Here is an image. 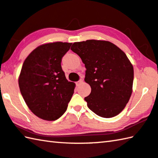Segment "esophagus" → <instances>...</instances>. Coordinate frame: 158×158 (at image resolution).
Instances as JSON below:
<instances>
[{
    "instance_id": "1",
    "label": "esophagus",
    "mask_w": 158,
    "mask_h": 158,
    "mask_svg": "<svg viewBox=\"0 0 158 158\" xmlns=\"http://www.w3.org/2000/svg\"><path fill=\"white\" fill-rule=\"evenodd\" d=\"M81 83H83V79H80L79 81H77V82L76 83V84H77V86H78V85H79L80 84H81Z\"/></svg>"
}]
</instances>
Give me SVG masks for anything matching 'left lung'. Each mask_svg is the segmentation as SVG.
<instances>
[{"mask_svg":"<svg viewBox=\"0 0 158 158\" xmlns=\"http://www.w3.org/2000/svg\"><path fill=\"white\" fill-rule=\"evenodd\" d=\"M71 50L86 68L85 81L91 93L84 99L97 115L110 118L124 110L133 91V65L120 48L111 42L87 40L75 42Z\"/></svg>","mask_w":158,"mask_h":158,"instance_id":"obj_1","label":"left lung"}]
</instances>
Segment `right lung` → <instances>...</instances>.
I'll list each match as a JSON object with an SVG mask.
<instances>
[{"label": "right lung", "instance_id": "1", "mask_svg": "<svg viewBox=\"0 0 158 158\" xmlns=\"http://www.w3.org/2000/svg\"><path fill=\"white\" fill-rule=\"evenodd\" d=\"M71 45L63 42L43 44L31 52L23 64L20 91L28 108L39 118L54 121L67 110L75 84L65 78L61 62Z\"/></svg>", "mask_w": 158, "mask_h": 158}]
</instances>
